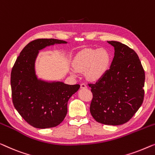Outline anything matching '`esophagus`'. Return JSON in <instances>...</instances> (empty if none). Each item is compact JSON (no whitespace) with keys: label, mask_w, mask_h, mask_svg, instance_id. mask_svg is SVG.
Here are the masks:
<instances>
[{"label":"esophagus","mask_w":155,"mask_h":155,"mask_svg":"<svg viewBox=\"0 0 155 155\" xmlns=\"http://www.w3.org/2000/svg\"><path fill=\"white\" fill-rule=\"evenodd\" d=\"M81 88H87L86 84H84V83H82V84H81Z\"/></svg>","instance_id":"1"}]
</instances>
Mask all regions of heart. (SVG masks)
Instances as JSON below:
<instances>
[{
  "instance_id": "1",
  "label": "heart",
  "mask_w": 155,
  "mask_h": 155,
  "mask_svg": "<svg viewBox=\"0 0 155 155\" xmlns=\"http://www.w3.org/2000/svg\"><path fill=\"white\" fill-rule=\"evenodd\" d=\"M111 56L107 50L89 48L78 53L74 61V66L79 71H86V77L97 80L107 70L110 64ZM73 74H76L73 70Z\"/></svg>"
}]
</instances>
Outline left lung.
<instances>
[{
  "label": "left lung",
  "mask_w": 155,
  "mask_h": 155,
  "mask_svg": "<svg viewBox=\"0 0 155 155\" xmlns=\"http://www.w3.org/2000/svg\"><path fill=\"white\" fill-rule=\"evenodd\" d=\"M110 69L95 83H89L93 94L90 112L95 121L106 125L128 122L144 100L145 71L137 53L118 41Z\"/></svg>",
  "instance_id": "left-lung-1"
}]
</instances>
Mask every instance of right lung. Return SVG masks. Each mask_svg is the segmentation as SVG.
<instances>
[{
  "instance_id": "obj_1",
  "label": "right lung",
  "mask_w": 155,
  "mask_h": 155,
  "mask_svg": "<svg viewBox=\"0 0 155 155\" xmlns=\"http://www.w3.org/2000/svg\"><path fill=\"white\" fill-rule=\"evenodd\" d=\"M54 38H38L28 43L17 57L11 71L12 98L15 108L29 125L37 128L58 126L66 117L69 99L79 84L47 83L38 80L34 62L39 50L55 43Z\"/></svg>"
}]
</instances>
